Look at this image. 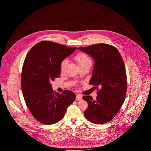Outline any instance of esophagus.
Here are the masks:
<instances>
[{
    "label": "esophagus",
    "mask_w": 151,
    "mask_h": 151,
    "mask_svg": "<svg viewBox=\"0 0 151 151\" xmlns=\"http://www.w3.org/2000/svg\"><path fill=\"white\" fill-rule=\"evenodd\" d=\"M82 99V96H81V95H79V94L76 95V100L79 101V100H81Z\"/></svg>",
    "instance_id": "34e87169"
}]
</instances>
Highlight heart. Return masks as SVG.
Wrapping results in <instances>:
<instances>
[{
	"instance_id": "heart-1",
	"label": "heart",
	"mask_w": 151,
	"mask_h": 151,
	"mask_svg": "<svg viewBox=\"0 0 151 151\" xmlns=\"http://www.w3.org/2000/svg\"><path fill=\"white\" fill-rule=\"evenodd\" d=\"M76 61L78 62V64L80 66H83V65H87V64H90V65H91L92 64V61L89 57L88 55H87L86 53L83 52H78L76 54L75 57ZM68 63V60L67 59H63L61 63H60V69L61 71H63L64 69V68L66 66V64Z\"/></svg>"
}]
</instances>
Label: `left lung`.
Returning <instances> with one entry per match:
<instances>
[{
  "label": "left lung",
  "mask_w": 151,
  "mask_h": 151,
  "mask_svg": "<svg viewBox=\"0 0 151 151\" xmlns=\"http://www.w3.org/2000/svg\"><path fill=\"white\" fill-rule=\"evenodd\" d=\"M79 49L94 58L90 84L99 89L96 100L90 96H83L88 104L84 115L92 123L105 124L115 117L125 100L127 79L123 59L118 50L108 44H97Z\"/></svg>",
  "instance_id": "8db88e82"
}]
</instances>
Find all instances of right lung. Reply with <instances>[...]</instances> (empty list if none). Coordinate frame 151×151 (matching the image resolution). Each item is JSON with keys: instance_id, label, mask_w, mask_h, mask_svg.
Masks as SVG:
<instances>
[{"instance_id": "1", "label": "right lung", "mask_w": 151, "mask_h": 151, "mask_svg": "<svg viewBox=\"0 0 151 151\" xmlns=\"http://www.w3.org/2000/svg\"><path fill=\"white\" fill-rule=\"evenodd\" d=\"M76 48L42 41L26 57L21 77V90L27 108L42 124L50 125L61 120L68 107L75 100V94L71 91L55 93L51 81L59 77L61 61Z\"/></svg>"}]
</instances>
